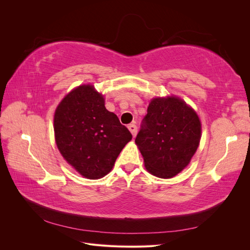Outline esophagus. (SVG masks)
Masks as SVG:
<instances>
[{
    "mask_svg": "<svg viewBox=\"0 0 250 250\" xmlns=\"http://www.w3.org/2000/svg\"><path fill=\"white\" fill-rule=\"evenodd\" d=\"M128 129L130 130L131 134L133 135V138L135 137V135H137V132H138V127H137V125L129 124V125H128Z\"/></svg>",
    "mask_w": 250,
    "mask_h": 250,
    "instance_id": "obj_1",
    "label": "esophagus"
}]
</instances>
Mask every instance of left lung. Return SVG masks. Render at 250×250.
I'll list each match as a JSON object with an SVG mask.
<instances>
[{"mask_svg":"<svg viewBox=\"0 0 250 250\" xmlns=\"http://www.w3.org/2000/svg\"><path fill=\"white\" fill-rule=\"evenodd\" d=\"M199 118L175 97L155 98L150 102L135 143L146 169L154 176L171 178L183 171L198 148Z\"/></svg>","mask_w":250,"mask_h":250,"instance_id":"left-lung-1","label":"left lung"}]
</instances>
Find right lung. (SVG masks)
<instances>
[{"mask_svg": "<svg viewBox=\"0 0 250 250\" xmlns=\"http://www.w3.org/2000/svg\"><path fill=\"white\" fill-rule=\"evenodd\" d=\"M54 132L64 160L90 179L106 175L132 139L117 115L105 108L102 95L92 85L75 88L60 102L54 116Z\"/></svg>", "mask_w": 250, "mask_h": 250, "instance_id": "1", "label": "right lung"}]
</instances>
